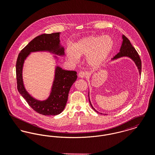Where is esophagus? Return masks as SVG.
Listing matches in <instances>:
<instances>
[{
  "mask_svg": "<svg viewBox=\"0 0 155 155\" xmlns=\"http://www.w3.org/2000/svg\"><path fill=\"white\" fill-rule=\"evenodd\" d=\"M87 75V73L84 71H80L79 73H78V77L80 78H85Z\"/></svg>",
  "mask_w": 155,
  "mask_h": 155,
  "instance_id": "obj_1",
  "label": "esophagus"
}]
</instances>
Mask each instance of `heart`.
Returning <instances> with one entry per match:
<instances>
[{
    "label": "heart",
    "mask_w": 155,
    "mask_h": 155,
    "mask_svg": "<svg viewBox=\"0 0 155 155\" xmlns=\"http://www.w3.org/2000/svg\"><path fill=\"white\" fill-rule=\"evenodd\" d=\"M114 46V40L108 35H90L75 43L72 50L68 49L67 56L74 63H77L80 57L87 56L88 63L93 67H98L112 52Z\"/></svg>",
    "instance_id": "1"
}]
</instances>
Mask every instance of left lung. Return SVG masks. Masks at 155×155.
Segmentation results:
<instances>
[{
    "label": "left lung",
    "instance_id": "left-lung-1",
    "mask_svg": "<svg viewBox=\"0 0 155 155\" xmlns=\"http://www.w3.org/2000/svg\"><path fill=\"white\" fill-rule=\"evenodd\" d=\"M122 38H123V40H122V46L120 47V52H119L118 53H117L114 57L113 59L119 58L122 56H128V57L131 58L136 63V64L138 67V71H139V73L140 74L141 72V61L140 58L139 56V54L136 51V50L135 49V48L133 46V45H131L130 40H128V38L127 37H125V35H123ZM89 102H90L91 107L96 112H97V110H95V109L93 108L92 104L90 102V99H89Z\"/></svg>",
    "mask_w": 155,
    "mask_h": 155
}]
</instances>
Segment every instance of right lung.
Returning a JSON list of instances; mask_svg holds the SVG:
<instances>
[{"instance_id":"obj_1","label":"right lung","mask_w":155,"mask_h":155,"mask_svg":"<svg viewBox=\"0 0 155 155\" xmlns=\"http://www.w3.org/2000/svg\"><path fill=\"white\" fill-rule=\"evenodd\" d=\"M41 51L64 54V48L59 46V33L43 34L35 37L19 53L16 64L18 90L36 112L43 115H56L61 114L66 106L69 90L77 78V72L66 71L58 67L49 97L45 101L35 100L27 92L24 87L22 70L24 59L30 52Z\"/></svg>"}]
</instances>
